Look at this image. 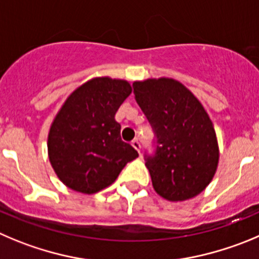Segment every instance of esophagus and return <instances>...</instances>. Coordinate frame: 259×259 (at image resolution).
<instances>
[{"label":"esophagus","mask_w":259,"mask_h":259,"mask_svg":"<svg viewBox=\"0 0 259 259\" xmlns=\"http://www.w3.org/2000/svg\"><path fill=\"white\" fill-rule=\"evenodd\" d=\"M132 146L134 147V148L137 149V151L139 152V153H141V148H142V146H141V143H139V141H138V139H134V141L132 142Z\"/></svg>","instance_id":"34e87169"}]
</instances>
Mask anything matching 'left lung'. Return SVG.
<instances>
[{"instance_id": "left-lung-1", "label": "left lung", "mask_w": 259, "mask_h": 259, "mask_svg": "<svg viewBox=\"0 0 259 259\" xmlns=\"http://www.w3.org/2000/svg\"><path fill=\"white\" fill-rule=\"evenodd\" d=\"M133 88L156 137L154 153L144 156L154 190L172 202L195 197L211 183L219 165V144L208 113L174 79L134 81Z\"/></svg>"}]
</instances>
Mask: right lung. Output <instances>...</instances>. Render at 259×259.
I'll list each match as a JSON object with an SVG mask.
<instances>
[{"mask_svg": "<svg viewBox=\"0 0 259 259\" xmlns=\"http://www.w3.org/2000/svg\"><path fill=\"white\" fill-rule=\"evenodd\" d=\"M132 93L120 79L94 78L75 89L51 125L48 157L66 187L93 194L117 179L138 152L121 141L116 111Z\"/></svg>", "mask_w": 259, "mask_h": 259, "instance_id": "1", "label": "right lung"}]
</instances>
